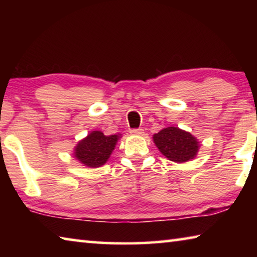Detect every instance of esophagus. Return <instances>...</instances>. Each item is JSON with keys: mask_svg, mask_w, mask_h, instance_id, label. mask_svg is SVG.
<instances>
[{"mask_svg": "<svg viewBox=\"0 0 257 257\" xmlns=\"http://www.w3.org/2000/svg\"><path fill=\"white\" fill-rule=\"evenodd\" d=\"M130 134L136 135V136H141V135L144 134V130L141 129V128H139V129H133L132 132H130Z\"/></svg>", "mask_w": 257, "mask_h": 257, "instance_id": "1", "label": "esophagus"}]
</instances>
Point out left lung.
I'll return each instance as SVG.
<instances>
[{
    "instance_id": "8db88e82",
    "label": "left lung",
    "mask_w": 257,
    "mask_h": 257,
    "mask_svg": "<svg viewBox=\"0 0 257 257\" xmlns=\"http://www.w3.org/2000/svg\"><path fill=\"white\" fill-rule=\"evenodd\" d=\"M153 142L162 155L176 163L188 162L196 158L199 151V142L196 137L173 125L153 135Z\"/></svg>"
}]
</instances>
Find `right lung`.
Here are the masks:
<instances>
[{
  "instance_id": "add662e5",
  "label": "right lung",
  "mask_w": 257,
  "mask_h": 257,
  "mask_svg": "<svg viewBox=\"0 0 257 257\" xmlns=\"http://www.w3.org/2000/svg\"><path fill=\"white\" fill-rule=\"evenodd\" d=\"M121 135L105 136L101 130H93L77 143L73 156L87 168H99L107 162Z\"/></svg>"
}]
</instances>
